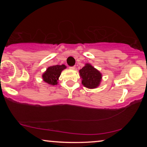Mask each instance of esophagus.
Segmentation results:
<instances>
[{
  "mask_svg": "<svg viewBox=\"0 0 147 147\" xmlns=\"http://www.w3.org/2000/svg\"><path fill=\"white\" fill-rule=\"evenodd\" d=\"M75 67H76L75 66H69V67L70 69H75Z\"/></svg>",
  "mask_w": 147,
  "mask_h": 147,
  "instance_id": "obj_1",
  "label": "esophagus"
}]
</instances>
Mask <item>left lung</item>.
Returning <instances> with one entry per match:
<instances>
[{
    "instance_id": "1",
    "label": "left lung",
    "mask_w": 147,
    "mask_h": 147,
    "mask_svg": "<svg viewBox=\"0 0 147 147\" xmlns=\"http://www.w3.org/2000/svg\"><path fill=\"white\" fill-rule=\"evenodd\" d=\"M80 76L82 78V84L90 89L98 87L102 79L100 72L88 63L80 70Z\"/></svg>"
}]
</instances>
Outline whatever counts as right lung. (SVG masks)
I'll return each mask as SVG.
<instances>
[{"label":"right lung","mask_w":147,"mask_h":147,"mask_svg":"<svg viewBox=\"0 0 147 147\" xmlns=\"http://www.w3.org/2000/svg\"><path fill=\"white\" fill-rule=\"evenodd\" d=\"M65 68L66 66L65 65L50 66L42 76L44 82H47L50 85H56L57 84V80L59 79V77L61 75V71Z\"/></svg>","instance_id":"right-lung-1"}]
</instances>
